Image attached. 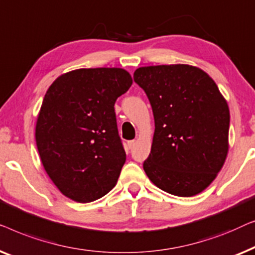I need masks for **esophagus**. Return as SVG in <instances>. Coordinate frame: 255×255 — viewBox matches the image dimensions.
I'll return each instance as SVG.
<instances>
[{"instance_id": "esophagus-1", "label": "esophagus", "mask_w": 255, "mask_h": 255, "mask_svg": "<svg viewBox=\"0 0 255 255\" xmlns=\"http://www.w3.org/2000/svg\"><path fill=\"white\" fill-rule=\"evenodd\" d=\"M135 143H136V141H135V139H131V141H128V143H127V144H128V148H129V149L134 148Z\"/></svg>"}]
</instances>
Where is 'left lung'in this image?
Here are the masks:
<instances>
[{"instance_id": "left-lung-1", "label": "left lung", "mask_w": 255, "mask_h": 255, "mask_svg": "<svg viewBox=\"0 0 255 255\" xmlns=\"http://www.w3.org/2000/svg\"><path fill=\"white\" fill-rule=\"evenodd\" d=\"M134 81L155 119L146 175L172 195L199 194L216 178L229 149L230 112L216 83L187 64L141 67Z\"/></svg>"}]
</instances>
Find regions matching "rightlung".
<instances>
[{"mask_svg": "<svg viewBox=\"0 0 255 255\" xmlns=\"http://www.w3.org/2000/svg\"><path fill=\"white\" fill-rule=\"evenodd\" d=\"M132 83L121 68L77 69L46 92L35 126L41 163L60 192L76 202L103 198L126 162L114 111Z\"/></svg>", "mask_w": 255, "mask_h": 255, "instance_id": "obj_1", "label": "right lung"}]
</instances>
